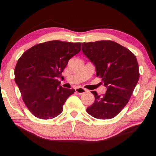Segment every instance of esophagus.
Wrapping results in <instances>:
<instances>
[{
  "mask_svg": "<svg viewBox=\"0 0 156 156\" xmlns=\"http://www.w3.org/2000/svg\"><path fill=\"white\" fill-rule=\"evenodd\" d=\"M75 91L76 93H78L79 94H84L87 92V90L84 88H82V87H80V88H76Z\"/></svg>",
  "mask_w": 156,
  "mask_h": 156,
  "instance_id": "1",
  "label": "esophagus"
}]
</instances>
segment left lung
Here are the masks:
<instances>
[{
  "instance_id": "8db88e82",
  "label": "left lung",
  "mask_w": 156,
  "mask_h": 156,
  "mask_svg": "<svg viewBox=\"0 0 156 156\" xmlns=\"http://www.w3.org/2000/svg\"><path fill=\"white\" fill-rule=\"evenodd\" d=\"M82 50L95 65L97 76L107 87L101 96L91 91L95 100L87 112L96 119L114 118L129 102L139 79L136 55L112 40L84 42Z\"/></svg>"
}]
</instances>
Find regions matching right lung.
<instances>
[{
    "label": "right lung",
    "instance_id": "obj_1",
    "mask_svg": "<svg viewBox=\"0 0 156 156\" xmlns=\"http://www.w3.org/2000/svg\"><path fill=\"white\" fill-rule=\"evenodd\" d=\"M81 42L52 40L25 51L15 68V82L25 106L35 117L51 119L61 114L74 89L60 86L58 77L72 57L81 50Z\"/></svg>",
    "mask_w": 156,
    "mask_h": 156
}]
</instances>
